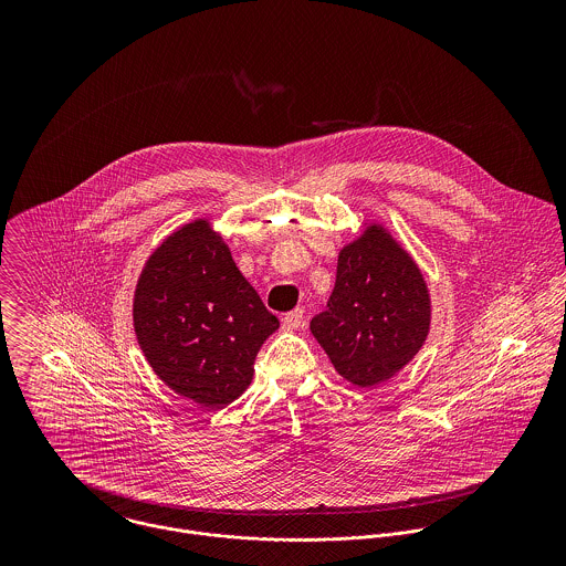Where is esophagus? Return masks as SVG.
<instances>
[{"label": "esophagus", "mask_w": 566, "mask_h": 566, "mask_svg": "<svg viewBox=\"0 0 566 566\" xmlns=\"http://www.w3.org/2000/svg\"><path fill=\"white\" fill-rule=\"evenodd\" d=\"M303 318H305V312L298 307V310H294V312L285 314L281 323H283V328H285V331H294V328H298V326L303 324Z\"/></svg>", "instance_id": "1"}]
</instances>
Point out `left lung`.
Here are the masks:
<instances>
[{
  "mask_svg": "<svg viewBox=\"0 0 566 566\" xmlns=\"http://www.w3.org/2000/svg\"><path fill=\"white\" fill-rule=\"evenodd\" d=\"M310 328L337 375L361 390L392 379L418 355L431 328V294L386 224L364 222L342 245L328 307Z\"/></svg>",
  "mask_w": 566,
  "mask_h": 566,
  "instance_id": "left-lung-1",
  "label": "left lung"
}]
</instances>
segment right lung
Segmentation results:
<instances>
[{"label":"right lung","instance_id":"obj_1","mask_svg":"<svg viewBox=\"0 0 566 566\" xmlns=\"http://www.w3.org/2000/svg\"><path fill=\"white\" fill-rule=\"evenodd\" d=\"M133 326L155 375L178 397L220 409L252 381L261 344L279 328L209 218L171 231L146 259Z\"/></svg>","mask_w":566,"mask_h":566}]
</instances>
